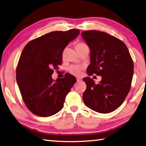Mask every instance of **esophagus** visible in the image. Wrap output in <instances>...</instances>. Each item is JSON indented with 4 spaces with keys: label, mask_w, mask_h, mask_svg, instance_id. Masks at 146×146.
Wrapping results in <instances>:
<instances>
[{
    "label": "esophagus",
    "mask_w": 146,
    "mask_h": 146,
    "mask_svg": "<svg viewBox=\"0 0 146 146\" xmlns=\"http://www.w3.org/2000/svg\"><path fill=\"white\" fill-rule=\"evenodd\" d=\"M76 80H77V82H80V81L82 80V78H76Z\"/></svg>",
    "instance_id": "esophagus-1"
}]
</instances>
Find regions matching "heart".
<instances>
[{
    "label": "heart",
    "instance_id": "1",
    "mask_svg": "<svg viewBox=\"0 0 146 146\" xmlns=\"http://www.w3.org/2000/svg\"><path fill=\"white\" fill-rule=\"evenodd\" d=\"M87 47L86 44H84L82 42H78L76 43L75 45V48L76 50L78 51V52L80 50H82L83 48H84L85 47ZM83 69V66L80 65H71V66L69 67L68 68V71L72 74V75H74L75 76H79L80 75L81 71Z\"/></svg>",
    "mask_w": 146,
    "mask_h": 146
}]
</instances>
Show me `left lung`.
<instances>
[{"label": "left lung", "instance_id": "1", "mask_svg": "<svg viewBox=\"0 0 146 146\" xmlns=\"http://www.w3.org/2000/svg\"><path fill=\"white\" fill-rule=\"evenodd\" d=\"M90 50L87 72L101 76L96 84L90 77L83 78L87 88L83 100L88 108L109 113L122 104L129 92L133 75V62L123 42L107 33L88 30L82 33Z\"/></svg>", "mask_w": 146, "mask_h": 146}]
</instances>
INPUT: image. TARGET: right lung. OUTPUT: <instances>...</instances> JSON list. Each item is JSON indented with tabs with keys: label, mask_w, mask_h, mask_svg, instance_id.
Returning <instances> with one entry per match:
<instances>
[{
	"label": "right lung",
	"mask_w": 146,
	"mask_h": 146,
	"mask_svg": "<svg viewBox=\"0 0 146 146\" xmlns=\"http://www.w3.org/2000/svg\"><path fill=\"white\" fill-rule=\"evenodd\" d=\"M80 34L78 29L56 31L28 42L23 50L16 68V81L22 98L34 115L48 117L64 106L67 94L76 82L67 73L54 81V70L62 64V55L69 42Z\"/></svg>",
	"instance_id": "1"
}]
</instances>
